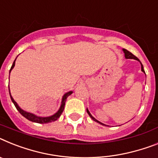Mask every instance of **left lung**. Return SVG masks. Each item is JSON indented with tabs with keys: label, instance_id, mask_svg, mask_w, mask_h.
<instances>
[{
	"label": "left lung",
	"instance_id": "obj_1",
	"mask_svg": "<svg viewBox=\"0 0 158 158\" xmlns=\"http://www.w3.org/2000/svg\"><path fill=\"white\" fill-rule=\"evenodd\" d=\"M123 51H124V57H125V59H135V60L139 61V62H140V61L139 60V59H137V58H136V56H135V55H133V54H132V53L129 52L128 50H125V49H123ZM140 66H141V71H142V72H144V74H145V72H144V67H143V65L141 64V63H140ZM87 114L89 115L90 117H91V119H92V120H94V121L97 122V123H99V124H102V125H106V124H103V123H101V122H99V120H96V119H95V117H93V116H91V114L90 113L89 110L87 109Z\"/></svg>",
	"mask_w": 158,
	"mask_h": 158
}]
</instances>
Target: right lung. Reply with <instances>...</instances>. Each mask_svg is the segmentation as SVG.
I'll return each instance as SVG.
<instances>
[{
  "label": "right lung",
  "mask_w": 158,
  "mask_h": 158,
  "mask_svg": "<svg viewBox=\"0 0 158 158\" xmlns=\"http://www.w3.org/2000/svg\"><path fill=\"white\" fill-rule=\"evenodd\" d=\"M18 58V57H17ZM17 58H16V59H17ZM16 59L14 60V63H13V65H12L11 68H10V71H9V75H10V72H11V71L13 70V68L14 67V66H15V61ZM73 93L72 91H68V92H67V93H65L64 95H63V98H62V102H61V105H60V108H59V109L58 110V112H55V113L54 114V115H52V116H36L35 114L34 113H31V112H26V111H25V110H23L22 108H21L19 107V105L18 104V103L15 101L14 99V98L12 97L11 95V93H10V90H9V95H10V98H11V100L12 102L14 103V104L15 105L16 108L18 109V112H20V113L22 114V116H24V117H26L27 120H30V121L32 122H35V123H38V124H47V123H50V122H54L55 121V120H57L58 119H59V117H60L61 114L63 113V110H64V106H65V103H66V100H67V98L68 97L69 95H71V94Z\"/></svg>",
  "instance_id": "right-lung-1"
}]
</instances>
